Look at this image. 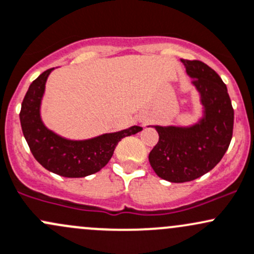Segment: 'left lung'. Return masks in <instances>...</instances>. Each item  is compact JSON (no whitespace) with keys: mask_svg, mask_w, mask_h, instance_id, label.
<instances>
[{"mask_svg":"<svg viewBox=\"0 0 254 254\" xmlns=\"http://www.w3.org/2000/svg\"><path fill=\"white\" fill-rule=\"evenodd\" d=\"M181 62L201 96L203 117L190 127L153 125L159 140L149 152V164L170 183L192 181L210 172L228 151L234 129V109L220 76L201 61Z\"/></svg>","mask_w":254,"mask_h":254,"instance_id":"obj_1","label":"left lung"}]
</instances>
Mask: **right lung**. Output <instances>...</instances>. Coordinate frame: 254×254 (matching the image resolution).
<instances>
[{
    "label": "right lung",
    "instance_id": "obj_1",
    "mask_svg": "<svg viewBox=\"0 0 254 254\" xmlns=\"http://www.w3.org/2000/svg\"><path fill=\"white\" fill-rule=\"evenodd\" d=\"M53 69L44 71L29 86L19 114L21 130L31 153L45 169L64 178H85L105 167L122 138L137 134L142 127L134 125L87 140H69L47 129L40 116V107Z\"/></svg>",
    "mask_w": 254,
    "mask_h": 254
}]
</instances>
